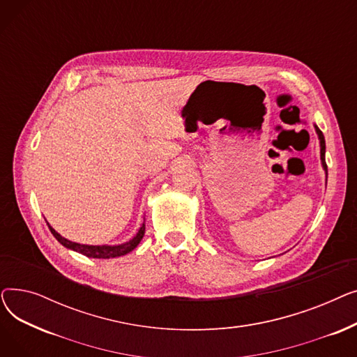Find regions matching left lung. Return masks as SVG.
Returning a JSON list of instances; mask_svg holds the SVG:
<instances>
[{
	"mask_svg": "<svg viewBox=\"0 0 357 357\" xmlns=\"http://www.w3.org/2000/svg\"><path fill=\"white\" fill-rule=\"evenodd\" d=\"M315 130H317V135H318V139H320V146H321V162H323V167L326 169V175H327V163H326V140H324V136H323V131L318 128L315 126Z\"/></svg>",
	"mask_w": 357,
	"mask_h": 357,
	"instance_id": "8db88e82",
	"label": "left lung"
}]
</instances>
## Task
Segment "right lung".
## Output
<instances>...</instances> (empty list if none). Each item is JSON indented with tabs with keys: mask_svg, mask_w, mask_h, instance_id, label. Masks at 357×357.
<instances>
[{
	"mask_svg": "<svg viewBox=\"0 0 357 357\" xmlns=\"http://www.w3.org/2000/svg\"><path fill=\"white\" fill-rule=\"evenodd\" d=\"M49 229H50L52 234L56 237V240H58L61 245H63L68 249H72V250L78 252V253H81L84 256L93 257V259H109V257H119V256L127 255L128 252H131L135 248H137L140 240L144 236L146 226H144V222H143L139 233L133 238H131L127 243H124V245H119V246H88V245H79V243H73V241H69L68 238L62 237L59 233H56L50 226H49Z\"/></svg>",
	"mask_w": 357,
	"mask_h": 357,
	"instance_id": "right-lung-1",
	"label": "right lung"
}]
</instances>
